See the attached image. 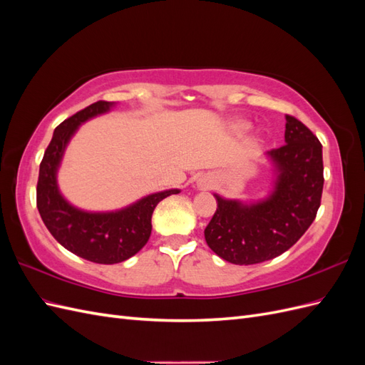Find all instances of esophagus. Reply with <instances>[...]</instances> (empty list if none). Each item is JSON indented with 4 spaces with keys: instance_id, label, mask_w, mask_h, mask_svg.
<instances>
[{
    "instance_id": "34e87169",
    "label": "esophagus",
    "mask_w": 365,
    "mask_h": 365,
    "mask_svg": "<svg viewBox=\"0 0 365 365\" xmlns=\"http://www.w3.org/2000/svg\"><path fill=\"white\" fill-rule=\"evenodd\" d=\"M208 184H210V181L207 178H201V181H200L201 187H208Z\"/></svg>"
}]
</instances>
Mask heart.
I'll use <instances>...</instances> for the list:
<instances>
[{"label": "heart", "instance_id": "b5f03b06", "mask_svg": "<svg viewBox=\"0 0 365 365\" xmlns=\"http://www.w3.org/2000/svg\"><path fill=\"white\" fill-rule=\"evenodd\" d=\"M247 128H248L247 123H237V125H236V129H237V130H245Z\"/></svg>", "mask_w": 365, "mask_h": 365}]
</instances>
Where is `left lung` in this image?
I'll return each instance as SVG.
<instances>
[{
	"mask_svg": "<svg viewBox=\"0 0 365 365\" xmlns=\"http://www.w3.org/2000/svg\"><path fill=\"white\" fill-rule=\"evenodd\" d=\"M286 145L268 152L275 165L274 192L242 204L215 195L217 208L204 230L207 245L235 264L271 260L311 227L322 204L323 146L300 120L286 115Z\"/></svg>",
	"mask_w": 365,
	"mask_h": 365,
	"instance_id": "8db88e82",
	"label": "left lung"
}]
</instances>
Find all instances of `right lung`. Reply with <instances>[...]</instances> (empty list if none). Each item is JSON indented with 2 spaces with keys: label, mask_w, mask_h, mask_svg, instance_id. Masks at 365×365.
<instances>
[{
  "label": "right lung",
  "mask_w": 365,
  "mask_h": 365,
  "mask_svg": "<svg viewBox=\"0 0 365 365\" xmlns=\"http://www.w3.org/2000/svg\"><path fill=\"white\" fill-rule=\"evenodd\" d=\"M111 106L114 102H96L54 129L39 165L36 185V205L51 236L76 256L103 264L123 262L145 247L150 237L153 210L164 197L180 193L178 189L158 192L109 213L82 212L63 200L56 173L65 148L81 123L108 113Z\"/></svg>",
  "instance_id": "obj_1"
}]
</instances>
